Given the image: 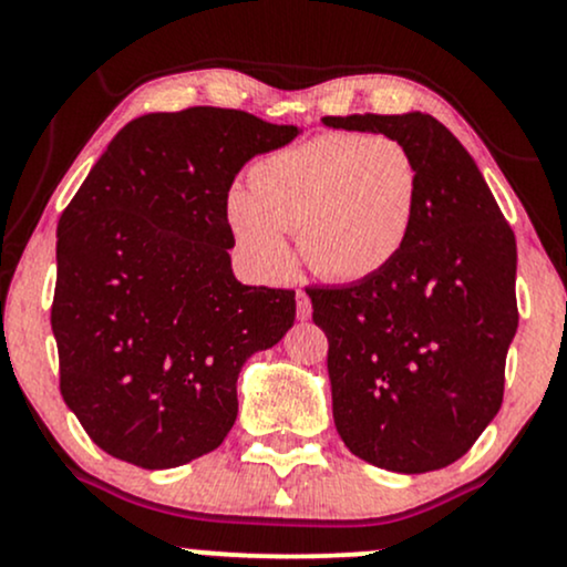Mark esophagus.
Returning <instances> with one entry per match:
<instances>
[{
	"instance_id": "1",
	"label": "esophagus",
	"mask_w": 567,
	"mask_h": 567,
	"mask_svg": "<svg viewBox=\"0 0 567 567\" xmlns=\"http://www.w3.org/2000/svg\"><path fill=\"white\" fill-rule=\"evenodd\" d=\"M296 315H298V320H309L311 317V298L306 296L303 290H298V296H296Z\"/></svg>"
}]
</instances>
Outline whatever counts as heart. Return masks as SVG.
<instances>
[{
	"instance_id": "heart-1",
	"label": "heart",
	"mask_w": 567,
	"mask_h": 567,
	"mask_svg": "<svg viewBox=\"0 0 567 567\" xmlns=\"http://www.w3.org/2000/svg\"><path fill=\"white\" fill-rule=\"evenodd\" d=\"M247 184L250 194H226V224L247 261L282 275L290 266L285 231H298V250L317 275L357 282L405 247L421 173L392 135L322 133L258 159Z\"/></svg>"
}]
</instances>
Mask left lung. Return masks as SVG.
<instances>
[{"label": "left lung", "mask_w": 567, "mask_h": 567, "mask_svg": "<svg viewBox=\"0 0 567 567\" xmlns=\"http://www.w3.org/2000/svg\"><path fill=\"white\" fill-rule=\"evenodd\" d=\"M322 122L392 135L421 173L400 256L347 288H306L328 336L336 429L381 470H442L470 451L504 400L519 320L514 231L470 152L432 114Z\"/></svg>", "instance_id": "obj_1"}]
</instances>
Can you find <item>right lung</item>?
I'll return each instance as SVG.
<instances>
[{"mask_svg":"<svg viewBox=\"0 0 567 567\" xmlns=\"http://www.w3.org/2000/svg\"><path fill=\"white\" fill-rule=\"evenodd\" d=\"M301 133L237 109L127 122L58 220L61 394L101 451L173 470L237 421V375L296 320V290L237 282L234 175Z\"/></svg>","mask_w":567,"mask_h":567,"instance_id":"obj_1","label":"right lung"}]
</instances>
